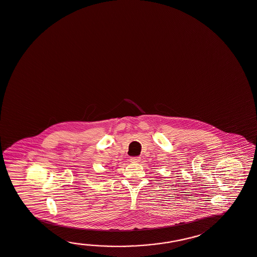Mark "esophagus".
Returning a JSON list of instances; mask_svg holds the SVG:
<instances>
[{"mask_svg": "<svg viewBox=\"0 0 257 257\" xmlns=\"http://www.w3.org/2000/svg\"><path fill=\"white\" fill-rule=\"evenodd\" d=\"M140 161H141V157H132L131 158L132 163H139Z\"/></svg>", "mask_w": 257, "mask_h": 257, "instance_id": "1", "label": "esophagus"}]
</instances>
